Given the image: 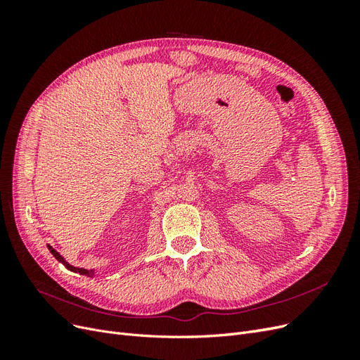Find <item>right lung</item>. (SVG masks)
Returning <instances> with one entry per match:
<instances>
[{"mask_svg": "<svg viewBox=\"0 0 360 360\" xmlns=\"http://www.w3.org/2000/svg\"><path fill=\"white\" fill-rule=\"evenodd\" d=\"M48 249L51 250V254L56 257L60 263L63 264V266H66V269H69V270H72V271H75V274H79V275H85V276H90V278H93L94 276V270H86V269H81V267H73L72 264H69L66 259H64L56 249H53L51 245H48Z\"/></svg>", "mask_w": 360, "mask_h": 360, "instance_id": "add662e5", "label": "right lung"}]
</instances>
